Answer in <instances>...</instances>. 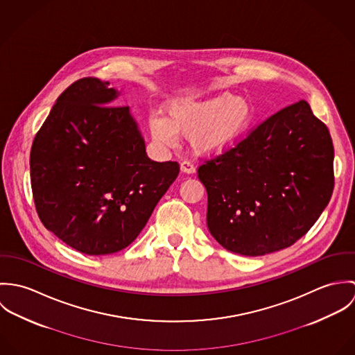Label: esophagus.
<instances>
[{"mask_svg": "<svg viewBox=\"0 0 355 355\" xmlns=\"http://www.w3.org/2000/svg\"><path fill=\"white\" fill-rule=\"evenodd\" d=\"M180 169L184 173H196V166H194V164L191 161H182Z\"/></svg>", "mask_w": 355, "mask_h": 355, "instance_id": "1", "label": "esophagus"}]
</instances>
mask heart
<instances>
[{"label": "heart", "instance_id": "heart-1", "mask_svg": "<svg viewBox=\"0 0 355 355\" xmlns=\"http://www.w3.org/2000/svg\"><path fill=\"white\" fill-rule=\"evenodd\" d=\"M169 119L149 117L154 142L176 144L178 134L190 135L193 149L201 154H218L232 148L250 125L253 110L245 98L228 93L203 101L178 102L168 107Z\"/></svg>", "mask_w": 355, "mask_h": 355}]
</instances>
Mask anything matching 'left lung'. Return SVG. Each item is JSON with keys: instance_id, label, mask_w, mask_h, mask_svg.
<instances>
[{"instance_id": "8db88e82", "label": "left lung", "mask_w": 355, "mask_h": 355, "mask_svg": "<svg viewBox=\"0 0 355 355\" xmlns=\"http://www.w3.org/2000/svg\"><path fill=\"white\" fill-rule=\"evenodd\" d=\"M198 178L207 228L224 249L248 257L279 252L302 238L331 200L332 139L302 100L205 161Z\"/></svg>"}]
</instances>
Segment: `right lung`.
Wrapping results in <instances>:
<instances>
[{
  "mask_svg": "<svg viewBox=\"0 0 355 355\" xmlns=\"http://www.w3.org/2000/svg\"><path fill=\"white\" fill-rule=\"evenodd\" d=\"M109 82L83 78L61 93L35 135L31 189L42 224L72 249L117 253L146 225L179 175L176 161L157 162L128 106Z\"/></svg>",
  "mask_w": 355,
  "mask_h": 355,
  "instance_id": "right-lung-1",
  "label": "right lung"
}]
</instances>
